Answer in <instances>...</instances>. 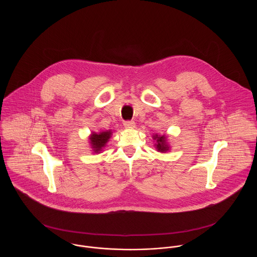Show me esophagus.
<instances>
[{"instance_id":"1","label":"esophagus","mask_w":257,"mask_h":257,"mask_svg":"<svg viewBox=\"0 0 257 257\" xmlns=\"http://www.w3.org/2000/svg\"><path fill=\"white\" fill-rule=\"evenodd\" d=\"M123 125L126 128H135L136 127V122L132 121V120H126V121L123 122Z\"/></svg>"}]
</instances>
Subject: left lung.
I'll list each match as a JSON object with an SVG mask.
<instances>
[{
  "label": "left lung",
  "instance_id": "obj_1",
  "mask_svg": "<svg viewBox=\"0 0 257 257\" xmlns=\"http://www.w3.org/2000/svg\"><path fill=\"white\" fill-rule=\"evenodd\" d=\"M153 141H155L154 143V147L157 149V151L162 152V153H166L169 149H170V146L169 143L167 141V136H160V135H153L152 136ZM154 143V142H153Z\"/></svg>",
  "mask_w": 257,
  "mask_h": 257
}]
</instances>
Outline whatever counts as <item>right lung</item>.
I'll return each instance as SVG.
<instances>
[{"instance_id":"obj_1","label":"right lung","mask_w":257,"mask_h":257,"mask_svg":"<svg viewBox=\"0 0 257 257\" xmlns=\"http://www.w3.org/2000/svg\"><path fill=\"white\" fill-rule=\"evenodd\" d=\"M112 135V132L109 131H102L99 133L92 132V134L89 136V144L92 148V151L94 153H101L103 149L109 143V140Z\"/></svg>"}]
</instances>
